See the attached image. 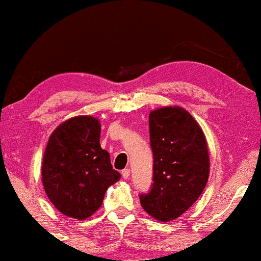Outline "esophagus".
<instances>
[{
    "label": "esophagus",
    "mask_w": 261,
    "mask_h": 261,
    "mask_svg": "<svg viewBox=\"0 0 261 261\" xmlns=\"http://www.w3.org/2000/svg\"><path fill=\"white\" fill-rule=\"evenodd\" d=\"M129 173H130L129 169H124V170H122V172H121V174H122V177L124 178V179H128V178H129Z\"/></svg>",
    "instance_id": "1"
}]
</instances>
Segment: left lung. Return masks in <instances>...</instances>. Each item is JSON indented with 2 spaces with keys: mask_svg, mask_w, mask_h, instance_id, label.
<instances>
[{
  "mask_svg": "<svg viewBox=\"0 0 261 261\" xmlns=\"http://www.w3.org/2000/svg\"><path fill=\"white\" fill-rule=\"evenodd\" d=\"M148 123L153 184L140 194V203L152 217L167 222L187 212L204 190L208 147L199 124L180 107L153 110Z\"/></svg>",
  "mask_w": 261,
  "mask_h": 261,
  "instance_id": "8db88e82",
  "label": "left lung"
}]
</instances>
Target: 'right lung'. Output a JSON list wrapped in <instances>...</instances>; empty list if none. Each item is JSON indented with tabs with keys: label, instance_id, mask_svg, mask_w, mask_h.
Instances as JSON below:
<instances>
[{
	"label": "right lung",
	"instance_id": "obj_1",
	"mask_svg": "<svg viewBox=\"0 0 261 261\" xmlns=\"http://www.w3.org/2000/svg\"><path fill=\"white\" fill-rule=\"evenodd\" d=\"M101 124L92 116L65 121L51 134L42 159L46 195L64 215L85 220L102 205L121 174L99 145Z\"/></svg>",
	"mask_w": 261,
	"mask_h": 261
}]
</instances>
